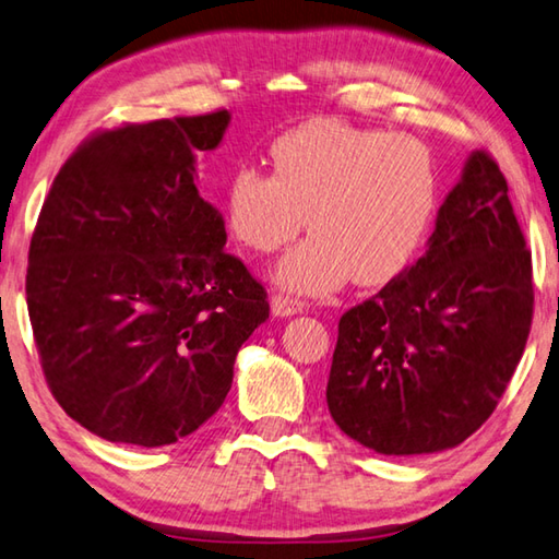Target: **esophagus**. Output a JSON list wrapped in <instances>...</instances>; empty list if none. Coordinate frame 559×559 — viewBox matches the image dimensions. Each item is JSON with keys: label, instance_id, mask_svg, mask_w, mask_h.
I'll use <instances>...</instances> for the list:
<instances>
[{"label": "esophagus", "instance_id": "obj_1", "mask_svg": "<svg viewBox=\"0 0 559 559\" xmlns=\"http://www.w3.org/2000/svg\"><path fill=\"white\" fill-rule=\"evenodd\" d=\"M271 310L276 318H290V314H298L302 312V302L298 298H290V296H273L271 298Z\"/></svg>", "mask_w": 559, "mask_h": 559}]
</instances>
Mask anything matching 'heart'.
I'll use <instances>...</instances> for the list:
<instances>
[{"mask_svg": "<svg viewBox=\"0 0 559 559\" xmlns=\"http://www.w3.org/2000/svg\"><path fill=\"white\" fill-rule=\"evenodd\" d=\"M432 154L408 134L314 119L271 146V176L245 166L231 176L225 222L241 247L281 249L306 215L312 235L283 257L271 278L298 296H328L399 278L418 257L438 215Z\"/></svg>", "mask_w": 559, "mask_h": 559, "instance_id": "heart-1", "label": "heart"}]
</instances>
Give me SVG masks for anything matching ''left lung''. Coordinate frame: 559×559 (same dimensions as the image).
Returning a JSON list of instances; mask_svg holds the SVG:
<instances>
[{"label": "left lung", "instance_id": "8db88e82", "mask_svg": "<svg viewBox=\"0 0 559 559\" xmlns=\"http://www.w3.org/2000/svg\"><path fill=\"white\" fill-rule=\"evenodd\" d=\"M533 266L506 178L472 151L423 257L342 314L328 408L379 454L456 448L493 413L523 357Z\"/></svg>", "mask_w": 559, "mask_h": 559}]
</instances>
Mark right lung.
<instances>
[{"label":"right lung","instance_id":"obj_1","mask_svg":"<svg viewBox=\"0 0 559 559\" xmlns=\"http://www.w3.org/2000/svg\"><path fill=\"white\" fill-rule=\"evenodd\" d=\"M229 119L97 134L40 207L28 318L60 408L97 438L164 448L195 432L269 320L266 290L225 251V217L198 190V154L222 144Z\"/></svg>","mask_w":559,"mask_h":559}]
</instances>
